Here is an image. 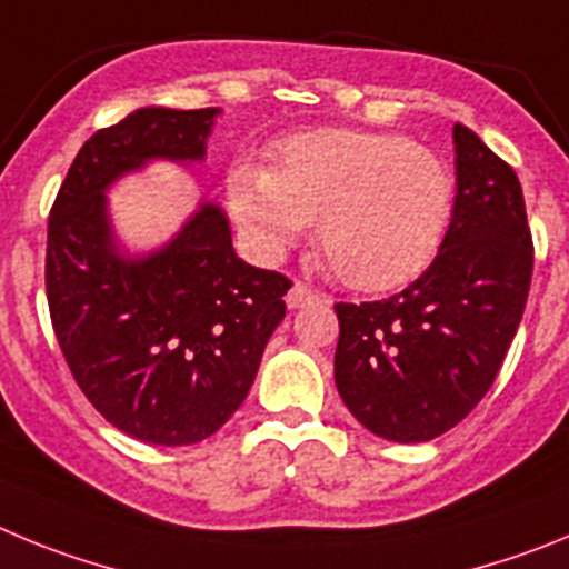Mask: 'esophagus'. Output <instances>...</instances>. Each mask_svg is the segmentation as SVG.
<instances>
[{"label":"esophagus","mask_w":569,"mask_h":569,"mask_svg":"<svg viewBox=\"0 0 569 569\" xmlns=\"http://www.w3.org/2000/svg\"><path fill=\"white\" fill-rule=\"evenodd\" d=\"M317 300H326V295H320V291L311 289V286L300 283V280H297L289 289V295H286V306H289V309H303V306L317 303Z\"/></svg>","instance_id":"esophagus-1"}]
</instances>
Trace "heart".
<instances>
[{
  "mask_svg": "<svg viewBox=\"0 0 569 569\" xmlns=\"http://www.w3.org/2000/svg\"><path fill=\"white\" fill-rule=\"evenodd\" d=\"M269 170L238 163L227 178L234 223L274 258L317 221V247L342 283L380 291L413 278L453 212L448 163L406 136L320 127L280 138Z\"/></svg>",
  "mask_w": 569,
  "mask_h": 569,
  "instance_id": "heart-1",
  "label": "heart"
}]
</instances>
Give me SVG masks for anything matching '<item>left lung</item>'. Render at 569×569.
<instances>
[{
  "instance_id": "left-lung-1",
  "label": "left lung",
  "mask_w": 569,
  "mask_h": 569,
  "mask_svg": "<svg viewBox=\"0 0 569 569\" xmlns=\"http://www.w3.org/2000/svg\"><path fill=\"white\" fill-rule=\"evenodd\" d=\"M457 201L433 263L408 289L337 303L335 382L346 408L391 442H428L493 386L533 278L521 183L468 127H453Z\"/></svg>"
}]
</instances>
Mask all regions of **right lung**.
<instances>
[{
    "label": "right lung",
    "instance_id": "right-lung-1",
    "mask_svg": "<svg viewBox=\"0 0 569 569\" xmlns=\"http://www.w3.org/2000/svg\"><path fill=\"white\" fill-rule=\"evenodd\" d=\"M218 112L141 107L99 130L48 218L44 286L61 355L96 411L150 445L212 437L286 317L291 280L243 263L214 203L150 254H124L112 232L107 189L156 158L201 161Z\"/></svg>",
    "mask_w": 569,
    "mask_h": 569
}]
</instances>
